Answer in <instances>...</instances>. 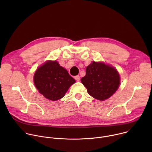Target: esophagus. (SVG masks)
I'll return each instance as SVG.
<instances>
[{
	"mask_svg": "<svg viewBox=\"0 0 152 152\" xmlns=\"http://www.w3.org/2000/svg\"><path fill=\"white\" fill-rule=\"evenodd\" d=\"M75 79L77 81H79V80H80V76H79V75L76 76L75 77Z\"/></svg>",
	"mask_w": 152,
	"mask_h": 152,
	"instance_id": "esophagus-1",
	"label": "esophagus"
}]
</instances>
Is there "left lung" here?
Here are the masks:
<instances>
[{"mask_svg":"<svg viewBox=\"0 0 152 152\" xmlns=\"http://www.w3.org/2000/svg\"><path fill=\"white\" fill-rule=\"evenodd\" d=\"M81 82L90 96L104 100L118 90L120 77L114 67L104 62L93 61L86 68V75L81 79Z\"/></svg>","mask_w":152,"mask_h":152,"instance_id":"8db88e82","label":"left lung"}]
</instances>
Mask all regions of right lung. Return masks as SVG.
Instances as JSON below:
<instances>
[{"mask_svg":"<svg viewBox=\"0 0 152 152\" xmlns=\"http://www.w3.org/2000/svg\"><path fill=\"white\" fill-rule=\"evenodd\" d=\"M76 80L56 61H48L37 69L34 82L39 93L56 101L62 98Z\"/></svg>","mask_w":152,"mask_h":152,"instance_id":"add662e5","label":"right lung"}]
</instances>
